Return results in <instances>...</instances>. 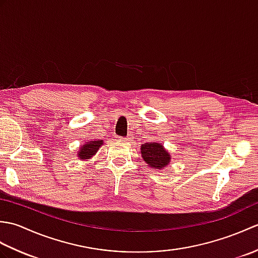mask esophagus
<instances>
[{
    "label": "esophagus",
    "instance_id": "1",
    "mask_svg": "<svg viewBox=\"0 0 258 258\" xmlns=\"http://www.w3.org/2000/svg\"><path fill=\"white\" fill-rule=\"evenodd\" d=\"M119 139H123V141H131V140H132V136H131V135H128L127 136V138H119Z\"/></svg>",
    "mask_w": 258,
    "mask_h": 258
}]
</instances>
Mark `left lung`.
I'll return each instance as SVG.
<instances>
[{
  "label": "left lung",
  "mask_w": 258,
  "mask_h": 258,
  "mask_svg": "<svg viewBox=\"0 0 258 258\" xmlns=\"http://www.w3.org/2000/svg\"><path fill=\"white\" fill-rule=\"evenodd\" d=\"M141 154L147 165L155 169H162L166 167L169 162H171L169 153L164 149L162 144L156 143V142L142 145Z\"/></svg>",
  "instance_id": "left-lung-1"
}]
</instances>
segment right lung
<instances>
[{"instance_id": "obj_1", "label": "right lung", "mask_w": 258, "mask_h": 258, "mask_svg": "<svg viewBox=\"0 0 258 258\" xmlns=\"http://www.w3.org/2000/svg\"><path fill=\"white\" fill-rule=\"evenodd\" d=\"M103 140H96V141H90L80 147V151L78 153V156L80 160H90V158L96 154L98 149L103 145Z\"/></svg>"}]
</instances>
